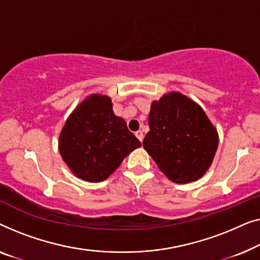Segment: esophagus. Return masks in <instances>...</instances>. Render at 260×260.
I'll use <instances>...</instances> for the list:
<instances>
[{"label":"esophagus","instance_id":"34e87169","mask_svg":"<svg viewBox=\"0 0 260 260\" xmlns=\"http://www.w3.org/2000/svg\"><path fill=\"white\" fill-rule=\"evenodd\" d=\"M135 137H137L139 140L140 141H142L144 140V133H142L141 131H138V132H135Z\"/></svg>","mask_w":260,"mask_h":260}]
</instances>
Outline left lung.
Wrapping results in <instances>:
<instances>
[{"label":"left lung","mask_w":260,"mask_h":260,"mask_svg":"<svg viewBox=\"0 0 260 260\" xmlns=\"http://www.w3.org/2000/svg\"><path fill=\"white\" fill-rule=\"evenodd\" d=\"M144 148L175 184L198 180L213 162L219 135L204 109L186 95L170 92L151 105Z\"/></svg>","instance_id":"left-lung-1"}]
</instances>
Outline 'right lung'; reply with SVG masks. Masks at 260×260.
<instances>
[{"mask_svg": "<svg viewBox=\"0 0 260 260\" xmlns=\"http://www.w3.org/2000/svg\"><path fill=\"white\" fill-rule=\"evenodd\" d=\"M141 142L113 112L111 98L90 94L66 120L58 152L72 173L88 182L107 179Z\"/></svg>", "mask_w": 260, "mask_h": 260, "instance_id": "obj_1", "label": "right lung"}]
</instances>
